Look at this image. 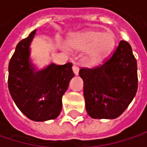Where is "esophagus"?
Segmentation results:
<instances>
[{"label": "esophagus", "mask_w": 147, "mask_h": 147, "mask_svg": "<svg viewBox=\"0 0 147 147\" xmlns=\"http://www.w3.org/2000/svg\"><path fill=\"white\" fill-rule=\"evenodd\" d=\"M72 70H73L74 74H75L76 76H77L78 73H79V67H78L76 65H74L73 67H72Z\"/></svg>", "instance_id": "esophagus-1"}]
</instances>
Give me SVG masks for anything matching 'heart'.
Listing matches in <instances>:
<instances>
[{
  "mask_svg": "<svg viewBox=\"0 0 147 147\" xmlns=\"http://www.w3.org/2000/svg\"><path fill=\"white\" fill-rule=\"evenodd\" d=\"M68 44L76 50H86L85 61L94 65L102 61L115 46V36L111 32L87 30L77 33L69 38Z\"/></svg>",
  "mask_w": 147,
  "mask_h": 147,
  "instance_id": "b5f03b06",
  "label": "heart"
}]
</instances>
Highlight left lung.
<instances>
[{"mask_svg": "<svg viewBox=\"0 0 147 147\" xmlns=\"http://www.w3.org/2000/svg\"><path fill=\"white\" fill-rule=\"evenodd\" d=\"M88 114L94 119L118 117L131 103L138 88L137 62L131 46L121 41L100 66L82 68Z\"/></svg>", "mask_w": 147, "mask_h": 147, "instance_id": "1", "label": "left lung"}]
</instances>
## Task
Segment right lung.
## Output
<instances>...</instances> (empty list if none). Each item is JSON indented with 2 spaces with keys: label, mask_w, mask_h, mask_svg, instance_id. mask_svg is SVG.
<instances>
[{
  "label": "right lung",
  "mask_w": 147,
  "mask_h": 147,
  "mask_svg": "<svg viewBox=\"0 0 147 147\" xmlns=\"http://www.w3.org/2000/svg\"><path fill=\"white\" fill-rule=\"evenodd\" d=\"M36 30L20 41L8 66V89L18 108L29 119L43 122L58 117L62 96L74 76L72 64H50L36 71L30 59V45Z\"/></svg>",
  "instance_id": "add662e5"
}]
</instances>
